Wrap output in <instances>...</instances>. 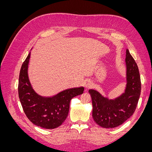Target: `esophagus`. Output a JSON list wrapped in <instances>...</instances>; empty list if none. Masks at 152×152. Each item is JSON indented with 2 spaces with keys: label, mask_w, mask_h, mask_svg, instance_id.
<instances>
[{
  "label": "esophagus",
  "mask_w": 152,
  "mask_h": 152,
  "mask_svg": "<svg viewBox=\"0 0 152 152\" xmlns=\"http://www.w3.org/2000/svg\"><path fill=\"white\" fill-rule=\"evenodd\" d=\"M84 86H85V87L86 89H88V88H90V87H92V86H93V84H92V82L90 80H87V81L85 82Z\"/></svg>",
  "instance_id": "1"
}]
</instances>
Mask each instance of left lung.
<instances>
[{
	"mask_svg": "<svg viewBox=\"0 0 152 152\" xmlns=\"http://www.w3.org/2000/svg\"><path fill=\"white\" fill-rule=\"evenodd\" d=\"M126 85L118 97L109 99L94 89H89L93 103V118L104 128L121 125L134 113L141 94V79L137 64L128 49L125 59Z\"/></svg>",
	"mask_w": 152,
	"mask_h": 152,
	"instance_id": "obj_1",
	"label": "left lung"
}]
</instances>
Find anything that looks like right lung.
Here are the masks:
<instances>
[{
    "label": "right lung",
    "mask_w": 152,
    "mask_h": 152,
    "mask_svg": "<svg viewBox=\"0 0 152 152\" xmlns=\"http://www.w3.org/2000/svg\"><path fill=\"white\" fill-rule=\"evenodd\" d=\"M30 52L21 66L18 84V95L23 111L29 120L44 129H52L60 126L68 116L71 99L84 93V87H73L53 96L37 93L28 77Z\"/></svg>",
    "instance_id": "add662e5"
}]
</instances>
